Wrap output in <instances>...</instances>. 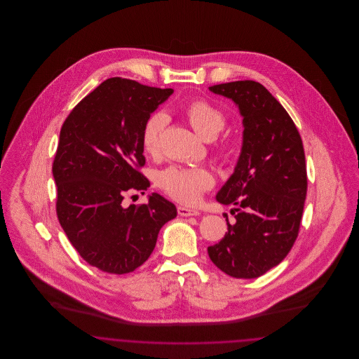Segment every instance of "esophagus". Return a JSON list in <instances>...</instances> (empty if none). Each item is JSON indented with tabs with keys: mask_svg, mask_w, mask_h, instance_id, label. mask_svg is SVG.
<instances>
[{
	"mask_svg": "<svg viewBox=\"0 0 359 359\" xmlns=\"http://www.w3.org/2000/svg\"><path fill=\"white\" fill-rule=\"evenodd\" d=\"M177 212L182 217H198L201 214L196 208H189V207H184V205H179Z\"/></svg>",
	"mask_w": 359,
	"mask_h": 359,
	"instance_id": "obj_1",
	"label": "esophagus"
}]
</instances>
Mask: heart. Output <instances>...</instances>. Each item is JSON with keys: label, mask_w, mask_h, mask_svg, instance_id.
<instances>
[{"label": "heart", "mask_w": 359, "mask_h": 359, "mask_svg": "<svg viewBox=\"0 0 359 359\" xmlns=\"http://www.w3.org/2000/svg\"><path fill=\"white\" fill-rule=\"evenodd\" d=\"M184 113L192 129L207 141L218 136L226 125L222 111L203 100L188 103ZM167 123L168 117L160 111L147 120L141 137L147 154H158ZM158 183L175 201L194 205L201 199L202 192L214 184V177L208 170L202 167L173 165L160 173Z\"/></svg>", "instance_id": "obj_1"}]
</instances>
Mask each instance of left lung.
Wrapping results in <instances>:
<instances>
[{
    "label": "left lung",
    "instance_id": "obj_1",
    "mask_svg": "<svg viewBox=\"0 0 359 359\" xmlns=\"http://www.w3.org/2000/svg\"><path fill=\"white\" fill-rule=\"evenodd\" d=\"M231 100L242 117V147L233 175L215 199L231 208L221 242L208 246L210 259L231 277L256 278L287 255L299 234L307 195L302 137L273 95L258 82L211 86Z\"/></svg>",
    "mask_w": 359,
    "mask_h": 359
}]
</instances>
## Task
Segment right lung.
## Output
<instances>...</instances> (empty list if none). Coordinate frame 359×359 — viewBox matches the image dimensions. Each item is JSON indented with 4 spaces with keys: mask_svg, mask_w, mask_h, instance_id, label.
<instances>
[{
    "mask_svg": "<svg viewBox=\"0 0 359 359\" xmlns=\"http://www.w3.org/2000/svg\"><path fill=\"white\" fill-rule=\"evenodd\" d=\"M172 88L110 78L91 91L65 121L52 165L56 212L78 253L106 273L141 266L154 252L160 229L176 218L161 195L147 205L123 207L128 191H144L142 129L172 95Z\"/></svg>",
    "mask_w": 359,
    "mask_h": 359,
    "instance_id": "add662e5",
    "label": "right lung"
}]
</instances>
